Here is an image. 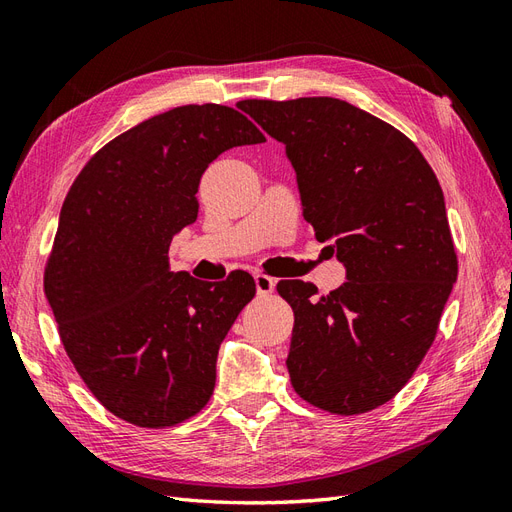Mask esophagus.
Here are the masks:
<instances>
[{
  "instance_id": "obj_1",
  "label": "esophagus",
  "mask_w": 512,
  "mask_h": 512,
  "mask_svg": "<svg viewBox=\"0 0 512 512\" xmlns=\"http://www.w3.org/2000/svg\"><path fill=\"white\" fill-rule=\"evenodd\" d=\"M254 282H256V292L260 294V297H267V294H271L275 290V280L265 273H256Z\"/></svg>"
}]
</instances>
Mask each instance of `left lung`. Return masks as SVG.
Here are the masks:
<instances>
[{"instance_id": "8db88e82", "label": "left lung", "mask_w": 512, "mask_h": 512, "mask_svg": "<svg viewBox=\"0 0 512 512\" xmlns=\"http://www.w3.org/2000/svg\"><path fill=\"white\" fill-rule=\"evenodd\" d=\"M237 106L286 147L303 218L346 267L327 297L301 280L277 284L294 312V391L333 414L374 410L421 365L457 282L438 177L408 136L344 100Z\"/></svg>"}]
</instances>
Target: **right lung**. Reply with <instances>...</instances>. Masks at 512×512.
Returning a JSON list of instances; mask_svg holds the SVG:
<instances>
[{
	"mask_svg": "<svg viewBox=\"0 0 512 512\" xmlns=\"http://www.w3.org/2000/svg\"><path fill=\"white\" fill-rule=\"evenodd\" d=\"M256 143L265 136L235 108L177 106L106 143L72 183L44 292L79 376L123 421L177 425L213 395L220 344L254 299V277L173 273L168 247L196 222L207 166Z\"/></svg>",
	"mask_w": 512,
	"mask_h": 512,
	"instance_id": "obj_1",
	"label": "right lung"
}]
</instances>
